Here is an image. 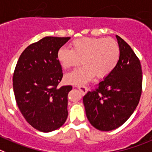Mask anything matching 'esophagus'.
I'll list each match as a JSON object with an SVG mask.
<instances>
[{
	"instance_id": "esophagus-1",
	"label": "esophagus",
	"mask_w": 152,
	"mask_h": 152,
	"mask_svg": "<svg viewBox=\"0 0 152 152\" xmlns=\"http://www.w3.org/2000/svg\"><path fill=\"white\" fill-rule=\"evenodd\" d=\"M77 88L79 89V91L81 92V94H85L86 93V91H87V88L85 87V86H77Z\"/></svg>"
}]
</instances>
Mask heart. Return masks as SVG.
<instances>
[{
  "label": "heart",
  "instance_id": "obj_1",
  "mask_svg": "<svg viewBox=\"0 0 152 152\" xmlns=\"http://www.w3.org/2000/svg\"><path fill=\"white\" fill-rule=\"evenodd\" d=\"M68 49L61 47L57 52V60L64 69L82 61L83 66L66 74L69 84H85L95 75L97 78L108 76L116 67L120 58V48L111 38L82 37L72 41Z\"/></svg>",
  "mask_w": 152,
  "mask_h": 152
}]
</instances>
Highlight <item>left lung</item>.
<instances>
[{"label": "left lung", "mask_w": 152, "mask_h": 152, "mask_svg": "<svg viewBox=\"0 0 152 152\" xmlns=\"http://www.w3.org/2000/svg\"><path fill=\"white\" fill-rule=\"evenodd\" d=\"M120 58L116 67L83 97L86 116L93 127L110 131L122 125L140 102L142 73L130 46L116 35Z\"/></svg>", "instance_id": "8db88e82"}]
</instances>
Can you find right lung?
Returning <instances> with one entry per match:
<instances>
[{"instance_id": "right-lung-1", "label": "right lung", "mask_w": 152, "mask_h": 152, "mask_svg": "<svg viewBox=\"0 0 152 152\" xmlns=\"http://www.w3.org/2000/svg\"><path fill=\"white\" fill-rule=\"evenodd\" d=\"M70 37H46L28 46L18 58L13 74L18 107L26 121L44 133L61 127L68 115L71 86L58 87L63 77L57 52Z\"/></svg>"}]
</instances>
